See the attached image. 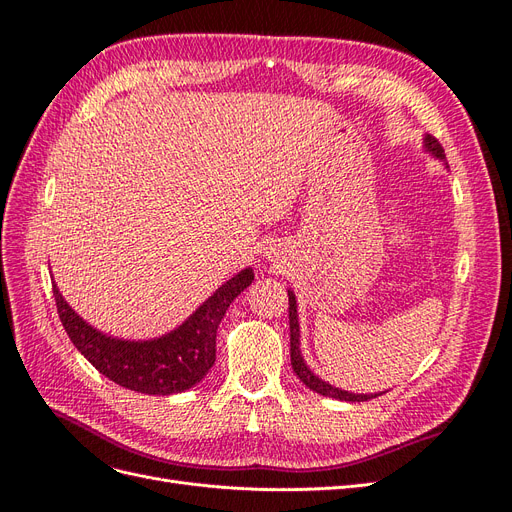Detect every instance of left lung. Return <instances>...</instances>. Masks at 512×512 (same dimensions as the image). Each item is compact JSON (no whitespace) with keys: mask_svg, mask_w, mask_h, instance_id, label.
Masks as SVG:
<instances>
[{"mask_svg":"<svg viewBox=\"0 0 512 512\" xmlns=\"http://www.w3.org/2000/svg\"><path fill=\"white\" fill-rule=\"evenodd\" d=\"M425 148L434 157L447 161V157H444L442 144L434 136H427L425 138ZM289 329H291V368H293L295 374H298V378L308 389L317 391L321 395H327V398H336V400H344V402H366L370 398H376V393L374 395H361V393L355 395V393H349V391L336 389V387L321 381L319 376H315V374L310 372V368L304 364V359L300 355V325H298V310H295V295H293V291H289ZM378 395H381V393H378Z\"/></svg>","mask_w":512,"mask_h":512,"instance_id":"left-lung-1","label":"left lung"}]
</instances>
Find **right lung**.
<instances>
[{"instance_id":"add662e5","label":"right lung","mask_w":512,"mask_h":512,"mask_svg":"<svg viewBox=\"0 0 512 512\" xmlns=\"http://www.w3.org/2000/svg\"><path fill=\"white\" fill-rule=\"evenodd\" d=\"M253 278L251 268L242 270L210 295L178 329L146 342L119 340L97 332L63 300L55 283L53 295L65 332L95 370L125 389L170 395L191 389L208 374L217 359V327L229 304L253 283Z\"/></svg>"}]
</instances>
